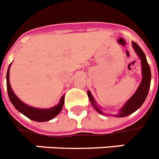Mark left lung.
<instances>
[{
    "mask_svg": "<svg viewBox=\"0 0 159 159\" xmlns=\"http://www.w3.org/2000/svg\"><path fill=\"white\" fill-rule=\"evenodd\" d=\"M132 47H133V49H134L136 53L139 57L140 60H141V74H142L141 82L140 83V85H139V87L136 89V91L135 92V93L126 102L125 104L122 106L120 110H119L117 114H115V115H107V114H105L102 111V108L96 102L95 99H94L92 93L89 90L88 91V96H89V101L91 102L92 106H93V108L101 115H112V116L118 118L126 117V116H128L131 114L137 111L142 106V104L145 101L146 98H147L149 87H150V81H151L150 67H149V64H148L147 59H146V57H145V53L142 51V49L134 41L132 42Z\"/></svg>",
    "mask_w": 159,
    "mask_h": 159,
    "instance_id": "8db88e82",
    "label": "left lung"
}]
</instances>
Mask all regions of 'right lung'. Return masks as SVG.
Listing matches in <instances>:
<instances>
[{"instance_id":"right-lung-1","label":"right lung","mask_w":159,"mask_h":159,"mask_svg":"<svg viewBox=\"0 0 159 159\" xmlns=\"http://www.w3.org/2000/svg\"><path fill=\"white\" fill-rule=\"evenodd\" d=\"M12 64V63H11ZM10 65L9 68L7 70V75H6V84H7V92L9 98H10V102L13 104V106L15 107L17 111L22 113L23 115L28 119L33 120L35 122H46L56 117L59 113L61 112V109L63 107L64 105V97L62 96L59 101L58 104L56 106L48 109H41V108H36L33 106H28L27 104L23 102L19 98L15 95V93L13 91L11 86L10 84Z\"/></svg>"}]
</instances>
